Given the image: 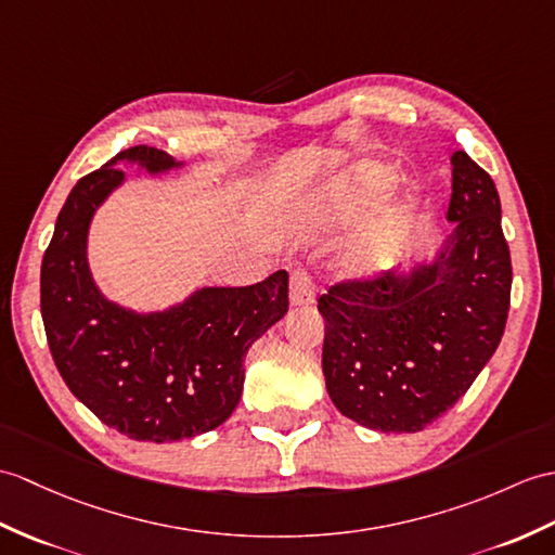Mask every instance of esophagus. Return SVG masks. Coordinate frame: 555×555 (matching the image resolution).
<instances>
[{
	"instance_id": "obj_1",
	"label": "esophagus",
	"mask_w": 555,
	"mask_h": 555,
	"mask_svg": "<svg viewBox=\"0 0 555 555\" xmlns=\"http://www.w3.org/2000/svg\"><path fill=\"white\" fill-rule=\"evenodd\" d=\"M314 302V279L307 269H295L291 274V305L302 307Z\"/></svg>"
}]
</instances>
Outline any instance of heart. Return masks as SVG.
I'll return each mask as SVG.
<instances>
[{
	"instance_id": "obj_1",
	"label": "heart",
	"mask_w": 555,
	"mask_h": 555,
	"mask_svg": "<svg viewBox=\"0 0 555 555\" xmlns=\"http://www.w3.org/2000/svg\"><path fill=\"white\" fill-rule=\"evenodd\" d=\"M392 179V172L388 167L366 163L357 167V172L347 179L343 186V205L345 210H352L354 205L364 203L366 198H373L380 193ZM406 215L404 210H390L380 222L373 227L369 234L352 246V250L345 257V269L350 274H373L380 272L390 264L392 255L397 253V246L402 243L404 236Z\"/></svg>"
}]
</instances>
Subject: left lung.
<instances>
[{"label": "left lung", "mask_w": 555, "mask_h": 555, "mask_svg": "<svg viewBox=\"0 0 555 555\" xmlns=\"http://www.w3.org/2000/svg\"><path fill=\"white\" fill-rule=\"evenodd\" d=\"M447 219L454 229L430 262L319 298L326 390L371 430L418 433L447 414L504 336L513 269L501 201L466 151L452 156Z\"/></svg>", "instance_id": "left-lung-1"}]
</instances>
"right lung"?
Here are the masks:
<instances>
[{"label": "right lung", "instance_id": "right-lung-1", "mask_svg": "<svg viewBox=\"0 0 555 555\" xmlns=\"http://www.w3.org/2000/svg\"><path fill=\"white\" fill-rule=\"evenodd\" d=\"M120 160L151 175L182 167L165 151L132 146L73 186L42 260V321L61 378L99 421L139 442H177L236 409L250 345L288 312V272L243 288H201L165 312L106 300L89 272L87 234L99 205L125 182Z\"/></svg>", "mask_w": 555, "mask_h": 555}]
</instances>
